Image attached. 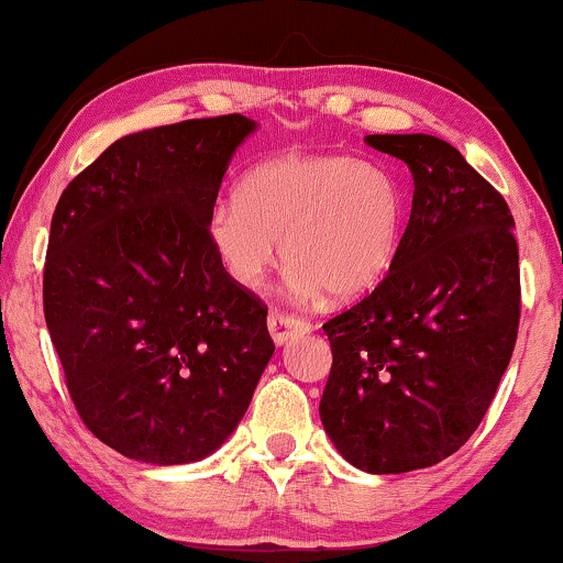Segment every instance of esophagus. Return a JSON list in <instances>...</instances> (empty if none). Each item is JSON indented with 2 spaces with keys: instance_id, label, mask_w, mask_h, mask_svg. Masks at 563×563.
<instances>
[{
  "instance_id": "34e87169",
  "label": "esophagus",
  "mask_w": 563,
  "mask_h": 563,
  "mask_svg": "<svg viewBox=\"0 0 563 563\" xmlns=\"http://www.w3.org/2000/svg\"><path fill=\"white\" fill-rule=\"evenodd\" d=\"M307 330H310V322L302 318H295V314L279 312V310H272V314H268V333H272L276 345H284L289 338L302 335Z\"/></svg>"
}]
</instances>
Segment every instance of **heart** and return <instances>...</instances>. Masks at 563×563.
<instances>
[{
  "mask_svg": "<svg viewBox=\"0 0 563 563\" xmlns=\"http://www.w3.org/2000/svg\"><path fill=\"white\" fill-rule=\"evenodd\" d=\"M407 197L389 168L349 153H287L249 172L238 199L214 207L207 233L230 279L258 287L276 261L289 289L333 302L358 299L391 272Z\"/></svg>",
  "mask_w": 563,
  "mask_h": 563,
  "instance_id": "heart-1",
  "label": "heart"
}]
</instances>
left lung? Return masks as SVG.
I'll use <instances>...</instances> for the list:
<instances>
[{"label": "left lung", "mask_w": 563, "mask_h": 563, "mask_svg": "<svg viewBox=\"0 0 563 563\" xmlns=\"http://www.w3.org/2000/svg\"><path fill=\"white\" fill-rule=\"evenodd\" d=\"M366 143L410 166L412 212L384 282L322 325L320 420L349 464L405 474L456 453L495 399L518 338V243L503 195L451 143Z\"/></svg>", "instance_id": "1"}]
</instances>
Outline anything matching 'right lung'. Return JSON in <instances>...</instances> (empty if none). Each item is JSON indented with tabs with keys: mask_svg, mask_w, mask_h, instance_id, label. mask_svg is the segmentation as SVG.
Listing matches in <instances>:
<instances>
[{
	"mask_svg": "<svg viewBox=\"0 0 563 563\" xmlns=\"http://www.w3.org/2000/svg\"><path fill=\"white\" fill-rule=\"evenodd\" d=\"M256 122L184 120L114 141L60 195L43 310L84 426L122 456H210L274 356L266 307L230 279L207 222Z\"/></svg>",
	"mask_w": 563,
	"mask_h": 563,
	"instance_id": "1",
	"label": "right lung"
}]
</instances>
